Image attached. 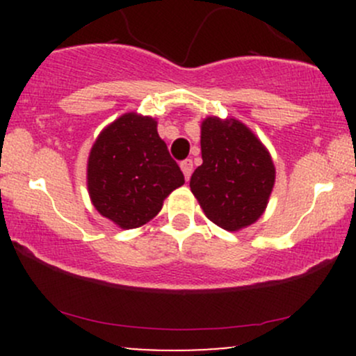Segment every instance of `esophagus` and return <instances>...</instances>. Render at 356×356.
Returning <instances> with one entry per match:
<instances>
[{
    "label": "esophagus",
    "instance_id": "esophagus-1",
    "mask_svg": "<svg viewBox=\"0 0 356 356\" xmlns=\"http://www.w3.org/2000/svg\"><path fill=\"white\" fill-rule=\"evenodd\" d=\"M192 161L191 159H186V161H182L181 162V169H182V172H184V177L187 179V181H189V177H191V174H192Z\"/></svg>",
    "mask_w": 356,
    "mask_h": 356
}]
</instances>
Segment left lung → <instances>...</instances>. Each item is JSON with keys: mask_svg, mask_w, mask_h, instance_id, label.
<instances>
[{"mask_svg": "<svg viewBox=\"0 0 356 356\" xmlns=\"http://www.w3.org/2000/svg\"><path fill=\"white\" fill-rule=\"evenodd\" d=\"M202 164L191 191L204 214L226 231L251 226L266 209L275 165L254 134L238 120L209 117L201 127Z\"/></svg>", "mask_w": 356, "mask_h": 356, "instance_id": "8db88e82", "label": "left lung"}]
</instances>
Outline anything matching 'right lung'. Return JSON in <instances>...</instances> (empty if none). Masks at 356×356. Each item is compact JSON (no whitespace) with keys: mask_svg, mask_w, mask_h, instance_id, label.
Instances as JSON below:
<instances>
[{"mask_svg":"<svg viewBox=\"0 0 356 356\" xmlns=\"http://www.w3.org/2000/svg\"><path fill=\"white\" fill-rule=\"evenodd\" d=\"M88 192L102 216L124 229L149 222L184 184V174L159 137L157 122L125 113L100 134L88 157Z\"/></svg>","mask_w":356,"mask_h":356,"instance_id":"obj_1","label":"right lung"}]
</instances>
